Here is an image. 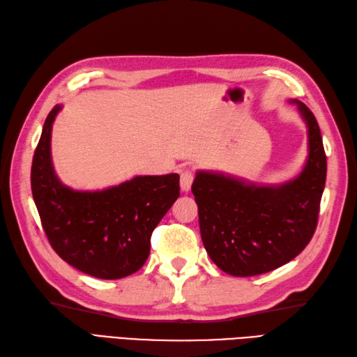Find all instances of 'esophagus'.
Listing matches in <instances>:
<instances>
[{
	"mask_svg": "<svg viewBox=\"0 0 357 357\" xmlns=\"http://www.w3.org/2000/svg\"><path fill=\"white\" fill-rule=\"evenodd\" d=\"M193 173L190 170H184L181 173V190L182 192H188L190 187L193 184Z\"/></svg>",
	"mask_w": 357,
	"mask_h": 357,
	"instance_id": "34e87169",
	"label": "esophagus"
}]
</instances>
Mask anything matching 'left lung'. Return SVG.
I'll list each match as a JSON object with an SVG mask.
<instances>
[{
  "label": "left lung",
  "instance_id": "8db88e82",
  "mask_svg": "<svg viewBox=\"0 0 357 357\" xmlns=\"http://www.w3.org/2000/svg\"><path fill=\"white\" fill-rule=\"evenodd\" d=\"M307 124L309 156L296 178L278 185L218 172H197L192 192L210 259L233 277H254L294 260L313 237L327 176L318 121L307 106L291 100Z\"/></svg>",
  "mask_w": 357,
  "mask_h": 357
}]
</instances>
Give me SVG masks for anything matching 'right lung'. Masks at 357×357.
<instances>
[{"mask_svg": "<svg viewBox=\"0 0 357 357\" xmlns=\"http://www.w3.org/2000/svg\"><path fill=\"white\" fill-rule=\"evenodd\" d=\"M56 105L44 123L31 162V193L56 254L73 268L102 280L137 272L151 252V236L179 197V175L135 176L97 192L63 185L52 162Z\"/></svg>", "mask_w": 357, "mask_h": 357, "instance_id": "1", "label": "right lung"}]
</instances>
